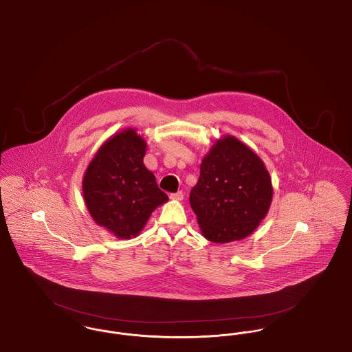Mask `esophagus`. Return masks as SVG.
<instances>
[{
    "label": "esophagus",
    "mask_w": 352,
    "mask_h": 352,
    "mask_svg": "<svg viewBox=\"0 0 352 352\" xmlns=\"http://www.w3.org/2000/svg\"><path fill=\"white\" fill-rule=\"evenodd\" d=\"M184 197V191H178V192L170 194V199H173V201H182Z\"/></svg>",
    "instance_id": "34e87169"
}]
</instances>
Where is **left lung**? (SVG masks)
<instances>
[{"mask_svg": "<svg viewBox=\"0 0 352 352\" xmlns=\"http://www.w3.org/2000/svg\"><path fill=\"white\" fill-rule=\"evenodd\" d=\"M272 198V179L261 158L227 135L204 155L190 204L207 240L230 243L250 236L258 227Z\"/></svg>", "mask_w": 352, "mask_h": 352, "instance_id": "obj_1", "label": "left lung"}]
</instances>
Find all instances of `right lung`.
I'll list each match as a JSON object with an SVG mask.
<instances>
[{
    "label": "right lung",
    "mask_w": 352,
    "mask_h": 352,
    "mask_svg": "<svg viewBox=\"0 0 352 352\" xmlns=\"http://www.w3.org/2000/svg\"><path fill=\"white\" fill-rule=\"evenodd\" d=\"M145 140L125 129L107 140L85 170L83 197L89 215L118 239H132L151 212L168 201L145 168Z\"/></svg>",
    "instance_id": "right-lung-1"
}]
</instances>
